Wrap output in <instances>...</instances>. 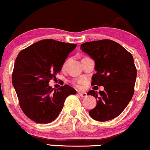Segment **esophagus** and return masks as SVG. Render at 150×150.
Wrapping results in <instances>:
<instances>
[{"label":"esophagus","mask_w":150,"mask_h":150,"mask_svg":"<svg viewBox=\"0 0 150 150\" xmlns=\"http://www.w3.org/2000/svg\"><path fill=\"white\" fill-rule=\"evenodd\" d=\"M78 95L81 97H87V94L85 92H78Z\"/></svg>","instance_id":"obj_1"}]
</instances>
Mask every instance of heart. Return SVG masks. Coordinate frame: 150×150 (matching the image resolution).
Segmentation results:
<instances>
[{
    "label": "heart",
    "mask_w": 150,
    "mask_h": 150,
    "mask_svg": "<svg viewBox=\"0 0 150 150\" xmlns=\"http://www.w3.org/2000/svg\"><path fill=\"white\" fill-rule=\"evenodd\" d=\"M79 83H82V82H81V81H80V82H79Z\"/></svg>",
    "instance_id": "heart-1"
}]
</instances>
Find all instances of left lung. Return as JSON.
I'll list each match as a JSON object with an SVG mask.
<instances>
[{
	"label": "left lung",
	"instance_id": "1",
	"mask_svg": "<svg viewBox=\"0 0 150 150\" xmlns=\"http://www.w3.org/2000/svg\"><path fill=\"white\" fill-rule=\"evenodd\" d=\"M80 49L94 61L97 73L92 85L103 86L104 91H89L96 98L97 106L89 111L93 119L107 121L119 116L131 100L137 70L133 57L124 47L109 39L81 44Z\"/></svg>",
	"mask_w": 150,
	"mask_h": 150
}]
</instances>
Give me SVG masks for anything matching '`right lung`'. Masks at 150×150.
Returning <instances> with one entry per match:
<instances>
[{"mask_svg": "<svg viewBox=\"0 0 150 150\" xmlns=\"http://www.w3.org/2000/svg\"><path fill=\"white\" fill-rule=\"evenodd\" d=\"M77 44L44 39L19 53L12 83L22 111L38 123H49L58 116L65 100L76 90L68 85L54 89L51 79L61 71L68 54Z\"/></svg>", "mask_w": 150, "mask_h": 150, "instance_id": "obj_1", "label": "right lung"}]
</instances>
